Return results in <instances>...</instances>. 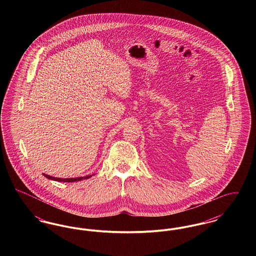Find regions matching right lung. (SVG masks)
I'll list each match as a JSON object with an SVG mask.
<instances>
[{
	"label": "right lung",
	"instance_id": "1",
	"mask_svg": "<svg viewBox=\"0 0 256 256\" xmlns=\"http://www.w3.org/2000/svg\"><path fill=\"white\" fill-rule=\"evenodd\" d=\"M45 178L52 180H56V182H80L82 180H86L91 178L92 176H80V178H54V176H50L49 174H43Z\"/></svg>",
	"mask_w": 256,
	"mask_h": 256
}]
</instances>
